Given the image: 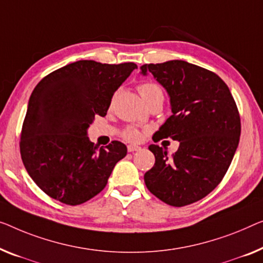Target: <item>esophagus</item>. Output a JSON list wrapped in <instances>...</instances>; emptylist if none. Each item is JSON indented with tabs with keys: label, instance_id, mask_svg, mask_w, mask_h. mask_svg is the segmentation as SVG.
Returning a JSON list of instances; mask_svg holds the SVG:
<instances>
[{
	"label": "esophagus",
	"instance_id": "esophagus-1",
	"mask_svg": "<svg viewBox=\"0 0 263 263\" xmlns=\"http://www.w3.org/2000/svg\"><path fill=\"white\" fill-rule=\"evenodd\" d=\"M142 147L138 146V145H128L127 146V151L128 152H135V151H140Z\"/></svg>",
	"mask_w": 263,
	"mask_h": 263
}]
</instances>
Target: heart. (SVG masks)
Returning a JSON list of instances; mask_svg holds the SVG:
<instances>
[{
    "instance_id": "obj_1",
    "label": "heart",
    "mask_w": 263,
    "mask_h": 263,
    "mask_svg": "<svg viewBox=\"0 0 263 263\" xmlns=\"http://www.w3.org/2000/svg\"><path fill=\"white\" fill-rule=\"evenodd\" d=\"M138 91L140 93V96H142L143 100L146 101L147 99H150L156 94H160L162 93V89L158 85L154 84V82H144V84L139 85L138 87ZM124 137L128 140H132V142H136V140H139L140 138V133L138 130H136V128H127L126 131L124 132Z\"/></svg>"
}]
</instances>
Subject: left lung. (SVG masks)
Wrapping results in <instances>:
<instances>
[{
  "mask_svg": "<svg viewBox=\"0 0 263 263\" xmlns=\"http://www.w3.org/2000/svg\"><path fill=\"white\" fill-rule=\"evenodd\" d=\"M140 73H151L170 98L172 115L158 137L179 142L171 157L166 148L148 146L156 162L145 184L166 204H191L218 185L232 163L241 135L236 104L221 78L190 62L143 65Z\"/></svg>",
  "mask_w": 263,
  "mask_h": 263,
  "instance_id": "8db88e82",
  "label": "left lung"
}]
</instances>
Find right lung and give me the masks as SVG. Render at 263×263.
Listing matches in <instances>:
<instances>
[{
  "mask_svg": "<svg viewBox=\"0 0 263 263\" xmlns=\"http://www.w3.org/2000/svg\"><path fill=\"white\" fill-rule=\"evenodd\" d=\"M137 65L80 60L45 77L34 88L23 121L22 162L36 185L68 205L81 204L106 186L127 154L123 143L98 148L87 130L106 116L113 94Z\"/></svg>",
  "mask_w": 263,
  "mask_h": 263,
  "instance_id": "right-lung-1",
  "label": "right lung"
}]
</instances>
